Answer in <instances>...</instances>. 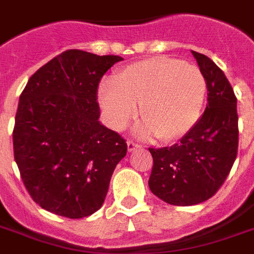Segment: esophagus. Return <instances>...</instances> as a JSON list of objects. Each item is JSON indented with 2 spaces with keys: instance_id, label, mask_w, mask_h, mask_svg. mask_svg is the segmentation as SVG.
I'll return each instance as SVG.
<instances>
[{
  "instance_id": "obj_1",
  "label": "esophagus",
  "mask_w": 254,
  "mask_h": 254,
  "mask_svg": "<svg viewBox=\"0 0 254 254\" xmlns=\"http://www.w3.org/2000/svg\"><path fill=\"white\" fill-rule=\"evenodd\" d=\"M127 143V151H134V150H137V149H139V147H141V145L135 143L134 141H130V139H129Z\"/></svg>"
}]
</instances>
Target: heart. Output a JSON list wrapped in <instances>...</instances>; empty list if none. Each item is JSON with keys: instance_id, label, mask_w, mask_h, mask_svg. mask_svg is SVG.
Here are the masks:
<instances>
[{"instance_id": "1", "label": "heart", "mask_w": 254, "mask_h": 254, "mask_svg": "<svg viewBox=\"0 0 254 254\" xmlns=\"http://www.w3.org/2000/svg\"><path fill=\"white\" fill-rule=\"evenodd\" d=\"M207 83L197 67L157 57L129 64L115 83L100 85L99 103L108 125L123 130L141 112V134L171 142L189 133L200 116Z\"/></svg>"}]
</instances>
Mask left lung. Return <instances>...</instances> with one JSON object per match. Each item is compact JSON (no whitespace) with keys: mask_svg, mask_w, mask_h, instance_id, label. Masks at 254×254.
I'll return each instance as SVG.
<instances>
[{"mask_svg":"<svg viewBox=\"0 0 254 254\" xmlns=\"http://www.w3.org/2000/svg\"><path fill=\"white\" fill-rule=\"evenodd\" d=\"M207 83V107L191 130L170 147L153 149L149 187L173 205L212 197L232 169L239 147L237 99L224 72L208 57L191 51Z\"/></svg>","mask_w":254,"mask_h":254,"instance_id":"1","label":"left lung"}]
</instances>
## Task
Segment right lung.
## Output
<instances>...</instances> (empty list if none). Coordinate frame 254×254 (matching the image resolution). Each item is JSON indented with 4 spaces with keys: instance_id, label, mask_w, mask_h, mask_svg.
I'll return each mask as SVG.
<instances>
[{
    "instance_id": "add662e5",
    "label": "right lung",
    "mask_w": 254,
    "mask_h": 254,
    "mask_svg": "<svg viewBox=\"0 0 254 254\" xmlns=\"http://www.w3.org/2000/svg\"><path fill=\"white\" fill-rule=\"evenodd\" d=\"M121 61L67 50L38 69L22 91L14 159L27 192L46 211L81 219L103 205L127 145L100 124L97 88Z\"/></svg>"
}]
</instances>
